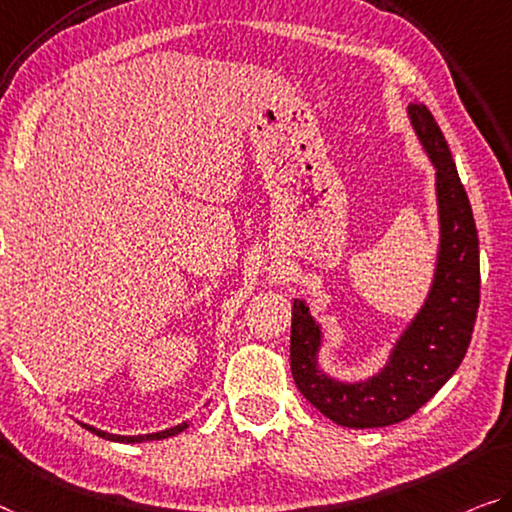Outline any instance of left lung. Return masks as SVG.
<instances>
[{"label": "left lung", "instance_id": "obj_1", "mask_svg": "<svg viewBox=\"0 0 512 512\" xmlns=\"http://www.w3.org/2000/svg\"><path fill=\"white\" fill-rule=\"evenodd\" d=\"M416 135L437 169L442 245L426 306L400 336L389 364L368 382L341 384L318 371L320 327L304 300L293 304L290 371L302 396L345 428H384L426 405L465 359L481 302L478 231L453 155L426 105H410Z\"/></svg>", "mask_w": 512, "mask_h": 512}]
</instances>
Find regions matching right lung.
<instances>
[{"label": "right lung", "instance_id": "1", "mask_svg": "<svg viewBox=\"0 0 512 512\" xmlns=\"http://www.w3.org/2000/svg\"><path fill=\"white\" fill-rule=\"evenodd\" d=\"M86 430H91L93 435H98V437H105V439H109V442H125V444H130V442H148V439H164V437H174V435H178V432H183L185 428H187V423H180V426H176V428H169V430H162V432H153V435H139V437H123V435H109V432H102V430H98V428H93V426H84Z\"/></svg>", "mask_w": 512, "mask_h": 512}]
</instances>
